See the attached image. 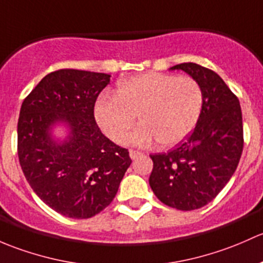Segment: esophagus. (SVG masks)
I'll return each mask as SVG.
<instances>
[{
	"instance_id": "esophagus-1",
	"label": "esophagus",
	"mask_w": 263,
	"mask_h": 263,
	"mask_svg": "<svg viewBox=\"0 0 263 263\" xmlns=\"http://www.w3.org/2000/svg\"><path fill=\"white\" fill-rule=\"evenodd\" d=\"M140 154H142V152H139V151H134V149L129 151V156H130L132 159H135L138 156H140Z\"/></svg>"
}]
</instances>
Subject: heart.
<instances>
[{
	"label": "heart",
	"mask_w": 263,
	"mask_h": 263,
	"mask_svg": "<svg viewBox=\"0 0 263 263\" xmlns=\"http://www.w3.org/2000/svg\"><path fill=\"white\" fill-rule=\"evenodd\" d=\"M202 99V88L195 78L144 73L121 81L118 95H102L95 105V119L110 139L124 143L139 115L142 125L129 142L147 145L157 139L171 147L195 128Z\"/></svg>",
	"instance_id": "heart-1"
}]
</instances>
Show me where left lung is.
I'll use <instances>...</instances> for the list:
<instances>
[{
	"instance_id": "8db88e82",
	"label": "left lung",
	"mask_w": 263,
	"mask_h": 263,
	"mask_svg": "<svg viewBox=\"0 0 263 263\" xmlns=\"http://www.w3.org/2000/svg\"><path fill=\"white\" fill-rule=\"evenodd\" d=\"M200 83L202 107L192 133L175 149L151 154L149 185L167 206L195 210L205 206L223 190L242 156L243 121L239 100L220 76L196 63H181Z\"/></svg>"
}]
</instances>
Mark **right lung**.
Here are the masks:
<instances>
[{"label":"right lung","mask_w":263,"mask_h":263,"mask_svg":"<svg viewBox=\"0 0 263 263\" xmlns=\"http://www.w3.org/2000/svg\"><path fill=\"white\" fill-rule=\"evenodd\" d=\"M110 77L78 69L54 71L21 105V170L48 206L72 219L91 218L109 206L132 163L128 149L105 137L95 120V102ZM57 122L70 128L64 142L50 135Z\"/></svg>","instance_id":"add662e5"}]
</instances>
